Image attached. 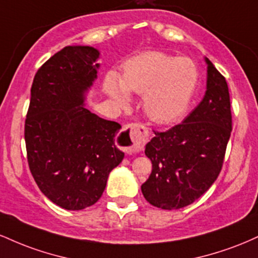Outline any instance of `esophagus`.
<instances>
[{
	"label": "esophagus",
	"instance_id": "1",
	"mask_svg": "<svg viewBox=\"0 0 258 258\" xmlns=\"http://www.w3.org/2000/svg\"><path fill=\"white\" fill-rule=\"evenodd\" d=\"M148 139H149V131L141 123H130L123 128L121 135V143L125 146L126 152L128 154H136L143 150Z\"/></svg>",
	"mask_w": 258,
	"mask_h": 258
}]
</instances>
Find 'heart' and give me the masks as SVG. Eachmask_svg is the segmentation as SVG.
Segmentation results:
<instances>
[{"mask_svg": "<svg viewBox=\"0 0 258 258\" xmlns=\"http://www.w3.org/2000/svg\"><path fill=\"white\" fill-rule=\"evenodd\" d=\"M198 81L199 70L190 58L148 51L126 60L121 78L109 73L105 88L121 106L127 105L131 92L143 93L142 105L147 116L166 125L182 116Z\"/></svg>", "mask_w": 258, "mask_h": 258, "instance_id": "b5f03b06", "label": "heart"}]
</instances>
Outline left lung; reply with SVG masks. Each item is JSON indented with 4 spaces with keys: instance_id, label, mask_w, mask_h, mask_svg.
Masks as SVG:
<instances>
[{
    "instance_id": "1",
    "label": "left lung",
    "mask_w": 258,
    "mask_h": 258,
    "mask_svg": "<svg viewBox=\"0 0 258 258\" xmlns=\"http://www.w3.org/2000/svg\"><path fill=\"white\" fill-rule=\"evenodd\" d=\"M206 92L200 104L182 123L155 137L146 146L153 165L142 193L149 204L164 210L190 205L210 188L222 170L230 132L229 91L226 79L205 58Z\"/></svg>"
}]
</instances>
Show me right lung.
<instances>
[{
    "mask_svg": "<svg viewBox=\"0 0 258 258\" xmlns=\"http://www.w3.org/2000/svg\"><path fill=\"white\" fill-rule=\"evenodd\" d=\"M99 52L67 46L37 70L25 119L28 164L40 190L65 210H84L100 199L108 176L122 161L115 146L121 126L85 108L97 79Z\"/></svg>",
    "mask_w": 258,
    "mask_h": 258,
    "instance_id": "right-lung-1",
    "label": "right lung"
}]
</instances>
